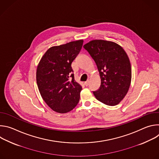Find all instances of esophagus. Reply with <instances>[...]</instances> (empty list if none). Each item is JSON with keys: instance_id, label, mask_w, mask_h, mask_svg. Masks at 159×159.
<instances>
[{"instance_id": "obj_1", "label": "esophagus", "mask_w": 159, "mask_h": 159, "mask_svg": "<svg viewBox=\"0 0 159 159\" xmlns=\"http://www.w3.org/2000/svg\"><path fill=\"white\" fill-rule=\"evenodd\" d=\"M89 84V80H87L85 82V86H88Z\"/></svg>"}]
</instances>
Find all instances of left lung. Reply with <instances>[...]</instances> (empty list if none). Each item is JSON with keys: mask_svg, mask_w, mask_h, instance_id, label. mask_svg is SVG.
Here are the masks:
<instances>
[{"mask_svg": "<svg viewBox=\"0 0 159 159\" xmlns=\"http://www.w3.org/2000/svg\"><path fill=\"white\" fill-rule=\"evenodd\" d=\"M84 48L96 62L101 80L94 95L106 105H117L127 94L131 84V67L126 53L119 44L101 39L90 41Z\"/></svg>", "mask_w": 159, "mask_h": 159, "instance_id": "obj_1", "label": "left lung"}]
</instances>
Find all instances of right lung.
I'll return each mask as SVG.
<instances>
[{"label": "right lung", "mask_w": 159, "mask_h": 159, "mask_svg": "<svg viewBox=\"0 0 159 159\" xmlns=\"http://www.w3.org/2000/svg\"><path fill=\"white\" fill-rule=\"evenodd\" d=\"M83 40L49 48L36 70V82L44 102L53 111L66 113L78 104L82 86L74 79L72 63L79 53Z\"/></svg>", "instance_id": "1"}]
</instances>
